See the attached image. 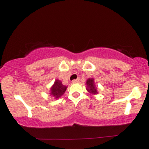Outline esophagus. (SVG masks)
<instances>
[{"label": "esophagus", "instance_id": "obj_1", "mask_svg": "<svg viewBox=\"0 0 149 149\" xmlns=\"http://www.w3.org/2000/svg\"><path fill=\"white\" fill-rule=\"evenodd\" d=\"M79 81V78H77V79H74L72 81V83L73 84H75V83H78V82Z\"/></svg>", "mask_w": 149, "mask_h": 149}]
</instances>
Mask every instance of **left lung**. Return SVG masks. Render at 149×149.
I'll return each instance as SVG.
<instances>
[{"label":"left lung","mask_w":149,"mask_h":149,"mask_svg":"<svg viewBox=\"0 0 149 149\" xmlns=\"http://www.w3.org/2000/svg\"><path fill=\"white\" fill-rule=\"evenodd\" d=\"M86 89L91 95H97L98 90L97 87L95 86V81L93 78H88L86 81Z\"/></svg>","instance_id":"obj_1"}]
</instances>
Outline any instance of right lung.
<instances>
[{"mask_svg":"<svg viewBox=\"0 0 149 149\" xmlns=\"http://www.w3.org/2000/svg\"><path fill=\"white\" fill-rule=\"evenodd\" d=\"M67 86L63 85L60 80L56 79L49 89V95L55 100L60 98L67 89Z\"/></svg>","mask_w":149,"mask_h":149,"instance_id":"add662e5","label":"right lung"}]
</instances>
